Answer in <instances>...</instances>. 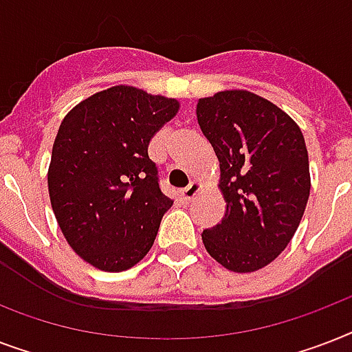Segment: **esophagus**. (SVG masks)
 Here are the masks:
<instances>
[{"instance_id":"esophagus-1","label":"esophagus","mask_w":352,"mask_h":352,"mask_svg":"<svg viewBox=\"0 0 352 352\" xmlns=\"http://www.w3.org/2000/svg\"><path fill=\"white\" fill-rule=\"evenodd\" d=\"M199 190H201V184H199V182H190V186H186L184 190H181L182 203H190V201H192V199L197 195Z\"/></svg>"}]
</instances>
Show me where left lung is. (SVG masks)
<instances>
[{"label":"left lung","instance_id":"left-lung-1","mask_svg":"<svg viewBox=\"0 0 352 352\" xmlns=\"http://www.w3.org/2000/svg\"><path fill=\"white\" fill-rule=\"evenodd\" d=\"M197 122L219 159L226 201L223 221L203 232L204 246L228 270H259L285 250L305 212V138L287 113L248 91L201 98Z\"/></svg>","mask_w":352,"mask_h":352}]
</instances>
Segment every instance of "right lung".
<instances>
[{
  "label": "right lung",
  "mask_w": 352,
  "mask_h": 352,
  "mask_svg": "<svg viewBox=\"0 0 352 352\" xmlns=\"http://www.w3.org/2000/svg\"><path fill=\"white\" fill-rule=\"evenodd\" d=\"M179 102L117 85L80 102L58 129L49 166L52 212L84 261L106 272L137 265L173 201L159 186L149 140Z\"/></svg>",
  "instance_id": "1"
}]
</instances>
